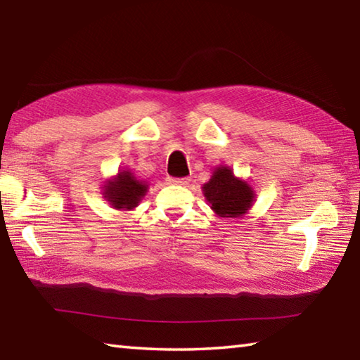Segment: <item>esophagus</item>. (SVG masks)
Instances as JSON below:
<instances>
[{"instance_id": "34e87169", "label": "esophagus", "mask_w": 360, "mask_h": 360, "mask_svg": "<svg viewBox=\"0 0 360 360\" xmlns=\"http://www.w3.org/2000/svg\"><path fill=\"white\" fill-rule=\"evenodd\" d=\"M167 181L168 184H176V186H187L188 182H191L188 178H172V176H168Z\"/></svg>"}]
</instances>
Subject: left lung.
<instances>
[{
  "label": "left lung",
  "mask_w": 360,
  "mask_h": 360,
  "mask_svg": "<svg viewBox=\"0 0 360 360\" xmlns=\"http://www.w3.org/2000/svg\"><path fill=\"white\" fill-rule=\"evenodd\" d=\"M202 193L219 217L236 219L244 215L255 201L253 188L245 181L234 176L230 167L220 165L214 169Z\"/></svg>",
  "instance_id": "obj_1"
}]
</instances>
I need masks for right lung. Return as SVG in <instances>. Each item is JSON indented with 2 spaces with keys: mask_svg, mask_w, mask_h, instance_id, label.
<instances>
[{
  "mask_svg": "<svg viewBox=\"0 0 360 360\" xmlns=\"http://www.w3.org/2000/svg\"><path fill=\"white\" fill-rule=\"evenodd\" d=\"M148 192V184L139 181L129 169H122L113 179H108L103 186V195L105 200L115 209L130 211L139 206L141 198Z\"/></svg>",
  "mask_w": 360,
  "mask_h": 360,
  "instance_id": "right-lung-1",
  "label": "right lung"
}]
</instances>
